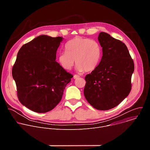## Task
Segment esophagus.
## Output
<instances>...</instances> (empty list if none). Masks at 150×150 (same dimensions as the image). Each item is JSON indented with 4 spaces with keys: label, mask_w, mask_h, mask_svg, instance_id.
Listing matches in <instances>:
<instances>
[{
    "label": "esophagus",
    "mask_w": 150,
    "mask_h": 150,
    "mask_svg": "<svg viewBox=\"0 0 150 150\" xmlns=\"http://www.w3.org/2000/svg\"><path fill=\"white\" fill-rule=\"evenodd\" d=\"M79 78V75H75L74 76V79H78V78Z\"/></svg>",
    "instance_id": "34e87169"
}]
</instances>
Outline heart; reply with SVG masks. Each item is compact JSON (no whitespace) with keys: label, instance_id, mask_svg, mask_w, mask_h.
Returning a JSON list of instances; mask_svg holds the SVG:
<instances>
[{"label":"heart","instance_id":"b5f03b06","mask_svg":"<svg viewBox=\"0 0 150 150\" xmlns=\"http://www.w3.org/2000/svg\"><path fill=\"white\" fill-rule=\"evenodd\" d=\"M66 51L59 53L57 60L61 67L70 70L75 60L79 72H92L98 65L102 55L100 45L88 38L76 37L67 42Z\"/></svg>","mask_w":150,"mask_h":150}]
</instances>
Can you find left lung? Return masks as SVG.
<instances>
[{"instance_id": "left-lung-1", "label": "left lung", "mask_w": 150, "mask_h": 150, "mask_svg": "<svg viewBox=\"0 0 150 150\" xmlns=\"http://www.w3.org/2000/svg\"><path fill=\"white\" fill-rule=\"evenodd\" d=\"M98 40L103 56L97 67L85 77L84 96L95 109L114 108L130 93L134 63L121 41L101 32Z\"/></svg>"}]
</instances>
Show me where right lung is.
I'll list each match as a JSON object with an SVG mask.
<instances>
[{
  "label": "right lung",
  "mask_w": 150,
  "mask_h": 150,
  "mask_svg": "<svg viewBox=\"0 0 150 150\" xmlns=\"http://www.w3.org/2000/svg\"><path fill=\"white\" fill-rule=\"evenodd\" d=\"M61 37L41 35L19 49L12 74L21 103L37 113L53 109L73 75L56 61Z\"/></svg>",
  "instance_id": "obj_1"
}]
</instances>
